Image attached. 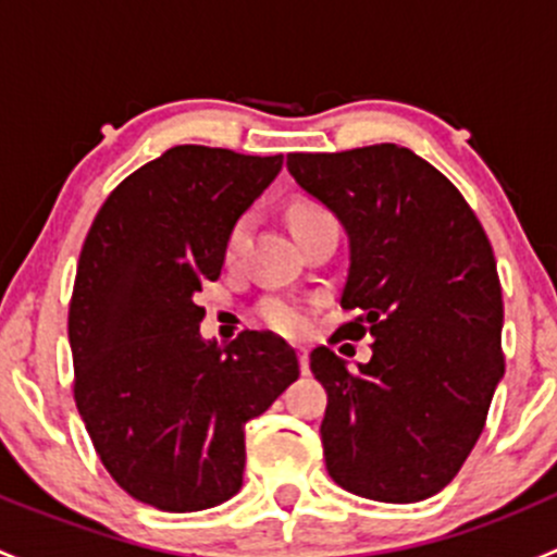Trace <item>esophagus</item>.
<instances>
[{
    "instance_id": "obj_1",
    "label": "esophagus",
    "mask_w": 557,
    "mask_h": 557,
    "mask_svg": "<svg viewBox=\"0 0 557 557\" xmlns=\"http://www.w3.org/2000/svg\"><path fill=\"white\" fill-rule=\"evenodd\" d=\"M299 367L301 374L310 372V350H307V347H299Z\"/></svg>"
}]
</instances>
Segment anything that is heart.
Segmentation results:
<instances>
[{"mask_svg": "<svg viewBox=\"0 0 557 557\" xmlns=\"http://www.w3.org/2000/svg\"><path fill=\"white\" fill-rule=\"evenodd\" d=\"M288 218H290V228H294V232H299V228L310 226V223L320 221V218H331V215L320 205H312V201H296V205L288 210ZM245 237H247V218H237L226 234V258L228 261L237 256L239 247H243V243H245ZM261 318H263V323L272 325L274 331H283V334H288V336H299L310 329V314H307V310H301V307L288 305V301H280V299L267 301V305L261 307Z\"/></svg>", "mask_w": 557, "mask_h": 557, "instance_id": "heart-1", "label": "heart"}]
</instances>
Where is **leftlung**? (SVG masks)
<instances>
[{"label":"left lung","mask_w":557,"mask_h":557,"mask_svg":"<svg viewBox=\"0 0 557 557\" xmlns=\"http://www.w3.org/2000/svg\"><path fill=\"white\" fill-rule=\"evenodd\" d=\"M288 172L350 239L342 307L361 314L336 334L374 336L356 372L329 347L310 352L329 393L325 469L356 496L423 502L469 458L504 377L493 247L460 190L409 148L288 153Z\"/></svg>","instance_id":"obj_1"}]
</instances>
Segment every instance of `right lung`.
<instances>
[{
	"label": "right lung",
	"mask_w": 557,
	"mask_h": 557,
	"mask_svg": "<svg viewBox=\"0 0 557 557\" xmlns=\"http://www.w3.org/2000/svg\"><path fill=\"white\" fill-rule=\"evenodd\" d=\"M283 156L177 145L128 174L94 218L70 301L75 404L99 460L137 502L199 512L243 487L245 423L299 377L272 331L205 342L196 305L226 234Z\"/></svg>",
	"instance_id": "1"
}]
</instances>
